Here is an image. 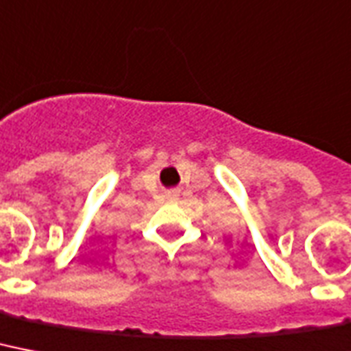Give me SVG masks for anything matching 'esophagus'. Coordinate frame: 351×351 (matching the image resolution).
I'll list each match as a JSON object with an SVG mask.
<instances>
[{
	"label": "esophagus",
	"mask_w": 351,
	"mask_h": 351,
	"mask_svg": "<svg viewBox=\"0 0 351 351\" xmlns=\"http://www.w3.org/2000/svg\"><path fill=\"white\" fill-rule=\"evenodd\" d=\"M178 196H180V191H169V193H167V198H169V200H176V198H178Z\"/></svg>",
	"instance_id": "obj_1"
}]
</instances>
